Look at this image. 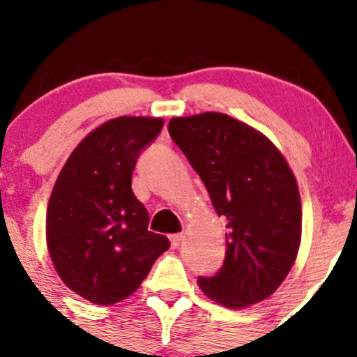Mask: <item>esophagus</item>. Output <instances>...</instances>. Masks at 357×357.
<instances>
[{"instance_id": "esophagus-1", "label": "esophagus", "mask_w": 357, "mask_h": 357, "mask_svg": "<svg viewBox=\"0 0 357 357\" xmlns=\"http://www.w3.org/2000/svg\"><path fill=\"white\" fill-rule=\"evenodd\" d=\"M169 238H171L172 248H178V245L181 244V241H183V234H174V236H171Z\"/></svg>"}]
</instances>
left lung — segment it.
I'll return each instance as SVG.
<instances>
[{
	"mask_svg": "<svg viewBox=\"0 0 357 357\" xmlns=\"http://www.w3.org/2000/svg\"><path fill=\"white\" fill-rule=\"evenodd\" d=\"M169 134L227 220L225 261L198 278L208 298L245 308L271 296L295 264L301 199L291 167L271 140L225 113L174 116Z\"/></svg>",
	"mask_w": 357,
	"mask_h": 357,
	"instance_id": "8db88e82",
	"label": "left lung"
}]
</instances>
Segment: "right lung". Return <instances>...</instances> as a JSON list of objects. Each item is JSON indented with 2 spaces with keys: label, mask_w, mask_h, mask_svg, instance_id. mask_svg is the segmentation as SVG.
Masks as SVG:
<instances>
[{
  "label": "right lung",
  "mask_w": 357,
  "mask_h": 357,
  "mask_svg": "<svg viewBox=\"0 0 357 357\" xmlns=\"http://www.w3.org/2000/svg\"><path fill=\"white\" fill-rule=\"evenodd\" d=\"M164 120L119 116L89 132L70 152L49 198L45 238L64 284L96 305L130 296L169 249L149 232V215L132 191L137 158Z\"/></svg>",
  "instance_id": "1"
}]
</instances>
